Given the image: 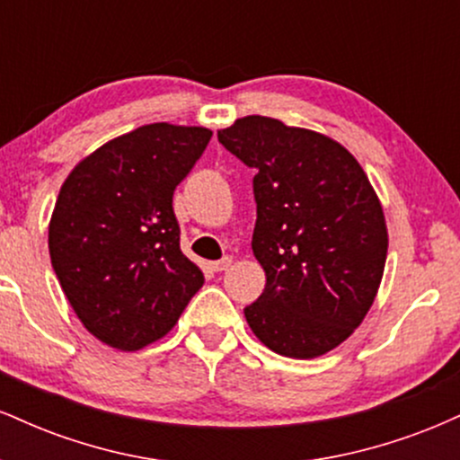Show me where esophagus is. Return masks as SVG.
I'll return each mask as SVG.
<instances>
[{
    "instance_id": "obj_1",
    "label": "esophagus",
    "mask_w": 460,
    "mask_h": 460,
    "mask_svg": "<svg viewBox=\"0 0 460 460\" xmlns=\"http://www.w3.org/2000/svg\"><path fill=\"white\" fill-rule=\"evenodd\" d=\"M229 266H231V257H223V260H220V261H214L212 263V270L214 272H225Z\"/></svg>"
}]
</instances>
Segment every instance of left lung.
I'll return each mask as SVG.
<instances>
[{
    "mask_svg": "<svg viewBox=\"0 0 460 460\" xmlns=\"http://www.w3.org/2000/svg\"><path fill=\"white\" fill-rule=\"evenodd\" d=\"M220 145L255 168L252 252L266 272L246 322L277 355L314 358L340 346L376 298L387 226L363 168L340 142L244 116Z\"/></svg>",
    "mask_w": 460,
    "mask_h": 460,
    "instance_id": "left-lung-1",
    "label": "left lung"
}]
</instances>
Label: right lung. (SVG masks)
Here are the masks:
<instances>
[{
	"label": "right lung",
	"mask_w": 460,
	"mask_h": 460,
	"mask_svg": "<svg viewBox=\"0 0 460 460\" xmlns=\"http://www.w3.org/2000/svg\"><path fill=\"white\" fill-rule=\"evenodd\" d=\"M212 131L153 123L105 142L62 183L49 223L51 266L88 332L140 350L177 324L203 272L179 246L175 188Z\"/></svg>",
	"instance_id": "add662e5"
}]
</instances>
